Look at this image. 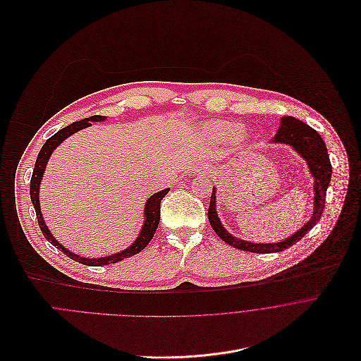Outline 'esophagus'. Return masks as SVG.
Listing matches in <instances>:
<instances>
[{"label": "esophagus", "instance_id": "obj_1", "mask_svg": "<svg viewBox=\"0 0 361 361\" xmlns=\"http://www.w3.org/2000/svg\"><path fill=\"white\" fill-rule=\"evenodd\" d=\"M204 172H206V169L203 166H196V173L200 175V173H204Z\"/></svg>", "mask_w": 361, "mask_h": 361}]
</instances>
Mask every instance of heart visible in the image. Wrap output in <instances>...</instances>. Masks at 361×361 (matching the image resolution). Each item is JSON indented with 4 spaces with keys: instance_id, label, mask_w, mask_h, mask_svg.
<instances>
[{
    "instance_id": "1",
    "label": "heart",
    "mask_w": 361,
    "mask_h": 361,
    "mask_svg": "<svg viewBox=\"0 0 361 361\" xmlns=\"http://www.w3.org/2000/svg\"><path fill=\"white\" fill-rule=\"evenodd\" d=\"M207 129L210 133H213L214 136H219V137H224V136H228V135H233L235 139H240L242 137V133L240 132H235V128L228 123V122H212L207 125Z\"/></svg>"
}]
</instances>
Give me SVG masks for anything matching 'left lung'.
Masks as SVG:
<instances>
[{
    "label": "left lung",
    "mask_w": 361,
    "mask_h": 361,
    "mask_svg": "<svg viewBox=\"0 0 361 361\" xmlns=\"http://www.w3.org/2000/svg\"><path fill=\"white\" fill-rule=\"evenodd\" d=\"M271 142L284 143V145L292 147L307 162L309 171L314 179V183H313L314 202H313L312 218L296 233L277 243H252L247 240H242L232 236L221 224L218 210H216V188H213L212 196H210V204L207 209V218H209L210 226L224 242L240 250L253 252V253L283 252L287 247L298 243L310 229H313V226L319 224L324 209L326 192L331 179V164H330L326 143L319 135V132L314 130L307 123L293 116H283L280 121V126L276 135L273 136Z\"/></svg>",
    "instance_id": "8db88e82"
}]
</instances>
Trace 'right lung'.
Segmentation results:
<instances>
[{"mask_svg": "<svg viewBox=\"0 0 361 361\" xmlns=\"http://www.w3.org/2000/svg\"><path fill=\"white\" fill-rule=\"evenodd\" d=\"M106 116H101V115H94V116H90V118H85L82 121H78V122H74L71 123L65 128H62L61 130H58L55 135H52L45 143L44 147L41 148L38 157H37V162H35V168H34V172H32V178H31V183H30V195H31V202L35 207V213H37V219H38V225H39V229L44 235V238L51 243L54 245L56 249H59L62 253H65L68 257H71L72 260L75 262H80L82 264H87V266H105V264H109V263H116V262H121L126 257H130L136 253H139L140 250L145 249L148 246V243L151 242V239L154 238L157 229H158V225H159V221H161V202L162 199L165 197V195L169 192V188L168 189H164L155 195H152L148 200H147V204H145V210H143V213H145V222H143L142 225V229L136 238V240L128 247V249H123L122 252H118L115 255H111V256H105V257H97V259H91V257H82L80 255H75L69 252L68 249H65L54 236L52 233L49 232L48 226L45 225L44 222V216L41 213V207H39V185H41V180H42V175H44V171H45V166L49 161V157L52 155V152L61 145V143L71 135H74L75 132L84 129V128H88L91 126L92 123L91 122H102L105 121Z\"/></svg>", "mask_w": 361, "mask_h": 361, "instance_id": "1", "label": "right lung"}]
</instances>
